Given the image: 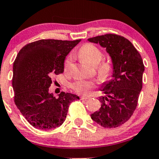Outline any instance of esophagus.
I'll return each instance as SVG.
<instances>
[{
    "label": "esophagus",
    "mask_w": 159,
    "mask_h": 159,
    "mask_svg": "<svg viewBox=\"0 0 159 159\" xmlns=\"http://www.w3.org/2000/svg\"><path fill=\"white\" fill-rule=\"evenodd\" d=\"M88 98H89V96H83L81 97V100H86V99H88Z\"/></svg>",
    "instance_id": "34e87169"
}]
</instances>
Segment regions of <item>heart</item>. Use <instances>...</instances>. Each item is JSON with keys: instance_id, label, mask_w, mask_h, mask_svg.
Returning <instances> with one entry per match:
<instances>
[{"instance_id": "b5f03b06", "label": "heart", "mask_w": 159, "mask_h": 159, "mask_svg": "<svg viewBox=\"0 0 159 159\" xmlns=\"http://www.w3.org/2000/svg\"><path fill=\"white\" fill-rule=\"evenodd\" d=\"M78 56L81 61L92 66L97 65L102 59L103 54L101 51L96 45L91 43L84 44L80 48L78 52ZM72 63V57L69 56L66 60L64 63V69L66 72H68ZM98 75L101 79L107 80L111 77L112 74V66L107 63H103L98 67ZM94 84L93 82L85 80H78L72 84V87L73 90L78 93H86L91 88H93Z\"/></svg>"}]
</instances>
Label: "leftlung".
Here are the masks:
<instances>
[{
	"label": "left lung",
	"instance_id": "8db88e82",
	"mask_svg": "<svg viewBox=\"0 0 159 159\" xmlns=\"http://www.w3.org/2000/svg\"><path fill=\"white\" fill-rule=\"evenodd\" d=\"M87 40L106 48L113 66L112 78L99 89L105 94L98 97L101 107L91 119L104 128L118 127L130 119L138 105L144 72L141 56L123 36L110 34Z\"/></svg>",
	"mask_w": 159,
	"mask_h": 159
}]
</instances>
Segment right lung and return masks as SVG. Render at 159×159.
Instances as JSON below:
<instances>
[{
    "mask_svg": "<svg viewBox=\"0 0 159 159\" xmlns=\"http://www.w3.org/2000/svg\"><path fill=\"white\" fill-rule=\"evenodd\" d=\"M81 39H41L19 51L13 63L14 101L20 112L36 129L61 126L75 94L61 92L56 98L49 93L54 75L63 73L66 57Z\"/></svg>",
    "mask_w": 159,
    "mask_h": 159,
    "instance_id": "obj_1",
    "label": "right lung"
}]
</instances>
